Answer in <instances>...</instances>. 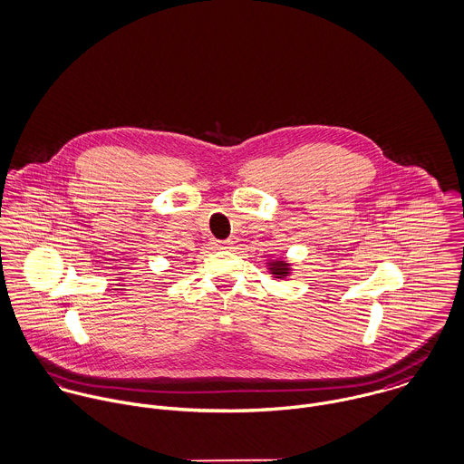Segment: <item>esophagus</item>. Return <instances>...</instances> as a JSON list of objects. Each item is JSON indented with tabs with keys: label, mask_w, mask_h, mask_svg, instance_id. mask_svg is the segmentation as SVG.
I'll list each match as a JSON object with an SVG mask.
<instances>
[{
	"label": "esophagus",
	"mask_w": 464,
	"mask_h": 464,
	"mask_svg": "<svg viewBox=\"0 0 464 464\" xmlns=\"http://www.w3.org/2000/svg\"><path fill=\"white\" fill-rule=\"evenodd\" d=\"M214 248H218V250H228V248H232V241H216V243H214Z\"/></svg>",
	"instance_id": "34e87169"
}]
</instances>
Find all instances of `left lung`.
I'll list each match as a JSON object with an SVG mask.
<instances>
[{
	"label": "left lung",
	"mask_w": 464,
	"mask_h": 464,
	"mask_svg": "<svg viewBox=\"0 0 464 464\" xmlns=\"http://www.w3.org/2000/svg\"><path fill=\"white\" fill-rule=\"evenodd\" d=\"M266 270H268V274H270L274 279L285 281L286 277L292 276L294 265L288 263V261L283 259V257H274V259L266 261Z\"/></svg>",
	"instance_id": "obj_1"
}]
</instances>
